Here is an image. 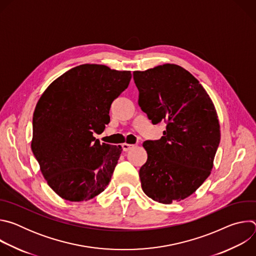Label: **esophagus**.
<instances>
[{
    "instance_id": "obj_1",
    "label": "esophagus",
    "mask_w": 256,
    "mask_h": 256,
    "mask_svg": "<svg viewBox=\"0 0 256 256\" xmlns=\"http://www.w3.org/2000/svg\"><path fill=\"white\" fill-rule=\"evenodd\" d=\"M134 144H128V142H124L122 144V150L124 151H128V150H130L132 147H134Z\"/></svg>"
}]
</instances>
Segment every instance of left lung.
Returning a JSON list of instances; mask_svg holds the SVG:
<instances>
[{
    "instance_id": "1",
    "label": "left lung",
    "mask_w": 256,
    "mask_h": 256,
    "mask_svg": "<svg viewBox=\"0 0 256 256\" xmlns=\"http://www.w3.org/2000/svg\"><path fill=\"white\" fill-rule=\"evenodd\" d=\"M138 105L154 124L166 122L158 140L144 142L142 192L161 204L192 196L210 174L221 138L214 105L188 70L164 64L132 72Z\"/></svg>"
}]
</instances>
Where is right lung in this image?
I'll return each instance as SVG.
<instances>
[{
  "mask_svg": "<svg viewBox=\"0 0 256 256\" xmlns=\"http://www.w3.org/2000/svg\"><path fill=\"white\" fill-rule=\"evenodd\" d=\"M130 70L85 64L56 78L33 114L32 152L50 188L68 202H87L110 182L120 146L93 136L110 120L112 103L128 86Z\"/></svg>",
  "mask_w": 256,
  "mask_h": 256,
  "instance_id": "right-lung-1",
  "label": "right lung"
}]
</instances>
